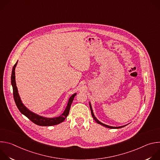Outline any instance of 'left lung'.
Masks as SVG:
<instances>
[{
	"instance_id": "obj_1",
	"label": "left lung",
	"mask_w": 160,
	"mask_h": 160,
	"mask_svg": "<svg viewBox=\"0 0 160 160\" xmlns=\"http://www.w3.org/2000/svg\"><path fill=\"white\" fill-rule=\"evenodd\" d=\"M89 106H90V108L91 113H92V117L94 118V119L95 120V121H96L98 123H99V124H100V125H102V126H104V127H107V128H114V129H115V128H122V127H125V126H126V125H125L120 126V127H112V126H109V125H106V124H104V123H102V122H101L100 121H99V120L96 118V117H95L94 114V112H93V110H92V106H91V104H90V102H89Z\"/></svg>"
}]
</instances>
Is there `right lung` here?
Masks as SVG:
<instances>
[{
    "mask_svg": "<svg viewBox=\"0 0 160 160\" xmlns=\"http://www.w3.org/2000/svg\"><path fill=\"white\" fill-rule=\"evenodd\" d=\"M17 64H18V61L16 62V64L14 65L12 68V73H11V85L12 86V89H13L14 99L19 111L22 114V115H24L30 120H31L33 123L40 126H52V125L59 124L62 122H64L66 118L67 117V116L68 115V114H69L72 103L74 99L75 96L77 95V92L73 94L72 96H71V97L69 98V99H68L67 106L61 115L57 117H53V118H48V117H45L43 116L39 115L38 114L35 113L34 112L30 111L28 108H27L25 106V104L22 103L21 99V98L18 93V90L16 86V80H15L16 78H15V68L16 67Z\"/></svg>",
    "mask_w": 160,
    "mask_h": 160,
    "instance_id": "add662e5",
    "label": "right lung"
}]
</instances>
